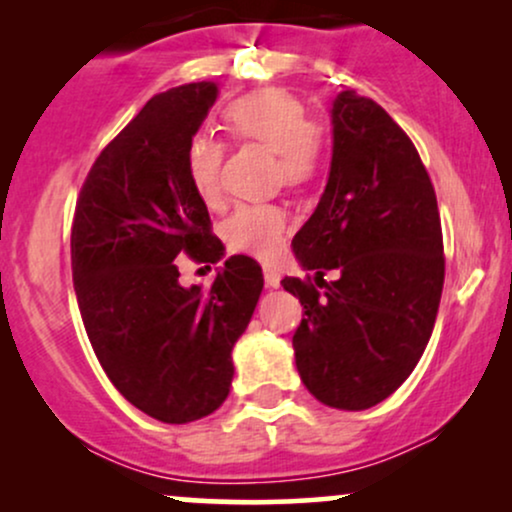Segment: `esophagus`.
I'll use <instances>...</instances> for the list:
<instances>
[{"mask_svg": "<svg viewBox=\"0 0 512 512\" xmlns=\"http://www.w3.org/2000/svg\"><path fill=\"white\" fill-rule=\"evenodd\" d=\"M264 284L269 286V289H276V286H279V281H281V276H279V272H276L274 267H269V264H264Z\"/></svg>", "mask_w": 512, "mask_h": 512, "instance_id": "esophagus-1", "label": "esophagus"}]
</instances>
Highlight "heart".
I'll list each match as a JSON object with an SVG mask.
<instances>
[{
  "label": "heart",
  "mask_w": 512,
  "mask_h": 512,
  "mask_svg": "<svg viewBox=\"0 0 512 512\" xmlns=\"http://www.w3.org/2000/svg\"><path fill=\"white\" fill-rule=\"evenodd\" d=\"M223 129L236 144L272 149V178L286 187H303L317 178L330 154V127L310 117L305 103L281 88L245 93L223 108ZM223 144L211 134H197L185 149V170L192 190L207 207H219ZM289 233V214L272 202L243 204L223 226L231 250L257 260L281 255Z\"/></svg>",
  "instance_id": "obj_1"
}]
</instances>
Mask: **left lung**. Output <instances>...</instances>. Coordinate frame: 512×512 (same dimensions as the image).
Wrapping results in <instances>:
<instances>
[{"label": "left lung", "mask_w": 512, "mask_h": 512, "mask_svg": "<svg viewBox=\"0 0 512 512\" xmlns=\"http://www.w3.org/2000/svg\"><path fill=\"white\" fill-rule=\"evenodd\" d=\"M332 125L325 195L291 243L315 276L281 284L305 313L293 334L303 385L327 407L361 411L409 378L431 339L443 228L419 151L373 98L342 91Z\"/></svg>", "instance_id": "obj_1"}]
</instances>
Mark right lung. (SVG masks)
I'll return each mask as SVG.
<instances>
[{"instance_id":"add662e5","label":"right lung","mask_w":512,"mask_h":512,"mask_svg":"<svg viewBox=\"0 0 512 512\" xmlns=\"http://www.w3.org/2000/svg\"><path fill=\"white\" fill-rule=\"evenodd\" d=\"M216 101L197 81L156 93L88 170L72 221V276L88 342L122 397L187 424L228 397L231 351L260 298L262 267L228 257L211 286H180L178 257L216 262L185 149Z\"/></svg>"}]
</instances>
